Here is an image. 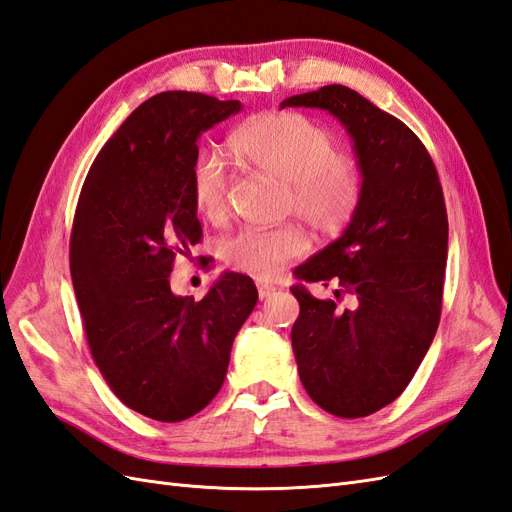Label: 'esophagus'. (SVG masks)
Here are the masks:
<instances>
[{
	"instance_id": "esophagus-1",
	"label": "esophagus",
	"mask_w": 512,
	"mask_h": 512,
	"mask_svg": "<svg viewBox=\"0 0 512 512\" xmlns=\"http://www.w3.org/2000/svg\"><path fill=\"white\" fill-rule=\"evenodd\" d=\"M257 292H259V298H270L274 292H277V287H274L272 283H266V281H259L257 283Z\"/></svg>"
}]
</instances>
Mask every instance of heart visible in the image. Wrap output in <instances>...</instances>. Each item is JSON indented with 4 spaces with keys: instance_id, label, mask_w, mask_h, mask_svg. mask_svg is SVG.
<instances>
[{
    "instance_id": "obj_1",
    "label": "heart",
    "mask_w": 512,
    "mask_h": 512,
    "mask_svg": "<svg viewBox=\"0 0 512 512\" xmlns=\"http://www.w3.org/2000/svg\"><path fill=\"white\" fill-rule=\"evenodd\" d=\"M329 129L296 112L253 116L229 136V149L242 162L277 177L287 188V205L320 233H339L361 201V170L350 155L335 151ZM192 205L207 220L227 209V168L214 151H201L190 170ZM305 233L296 225L246 227L220 242V257L233 270L270 279L285 261L303 255Z\"/></svg>"
}]
</instances>
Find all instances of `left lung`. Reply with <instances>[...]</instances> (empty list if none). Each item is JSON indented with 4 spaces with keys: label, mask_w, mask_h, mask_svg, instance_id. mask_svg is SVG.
I'll list each match as a JSON object with an SVG mask.
<instances>
[{
    "label": "left lung",
    "mask_w": 512,
    "mask_h": 512,
    "mask_svg": "<svg viewBox=\"0 0 512 512\" xmlns=\"http://www.w3.org/2000/svg\"><path fill=\"white\" fill-rule=\"evenodd\" d=\"M320 108L355 142L361 201L342 238L300 264V281L337 283L333 298L292 294V348L309 398L337 417H365L396 400L435 339L448 259V214L426 147L396 116L342 84L285 99Z\"/></svg>",
    "instance_id": "1"
}]
</instances>
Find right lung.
<instances>
[{"label":"right lung","instance_id":"right-lung-1","mask_svg":"<svg viewBox=\"0 0 512 512\" xmlns=\"http://www.w3.org/2000/svg\"><path fill=\"white\" fill-rule=\"evenodd\" d=\"M240 110L186 90L147 99L103 144L77 201L71 277L90 352L119 400L157 422L214 400L257 303L238 272H222L201 300L168 281L175 255L203 235L190 196L196 140Z\"/></svg>","mask_w":512,"mask_h":512}]
</instances>
